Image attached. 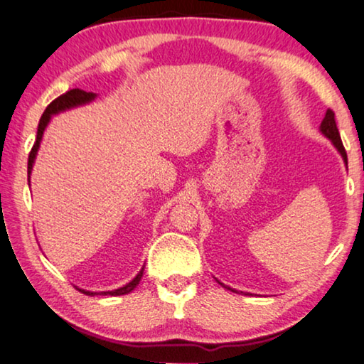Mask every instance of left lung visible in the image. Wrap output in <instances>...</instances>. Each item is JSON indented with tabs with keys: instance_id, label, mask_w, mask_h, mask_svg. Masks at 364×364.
<instances>
[{
	"instance_id": "8db88e82",
	"label": "left lung",
	"mask_w": 364,
	"mask_h": 364,
	"mask_svg": "<svg viewBox=\"0 0 364 364\" xmlns=\"http://www.w3.org/2000/svg\"><path fill=\"white\" fill-rule=\"evenodd\" d=\"M320 131L325 137L330 139V141L333 142V146H335L338 149V152L341 154L343 161H345V164L348 166V157H346V151L345 147H343V142H341V137H340V132H338V127H336V121H335V112L331 111V109H328L325 117H323L321 121V126H320ZM222 285V283H220ZM225 287V285H223ZM228 290H232V288H228ZM233 291V290H232Z\"/></svg>"
}]
</instances>
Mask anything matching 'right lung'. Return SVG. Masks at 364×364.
Returning a JSON list of instances; mask_svg holds the SVG:
<instances>
[{"label":"right lung","mask_w":364,"mask_h":364,"mask_svg":"<svg viewBox=\"0 0 364 364\" xmlns=\"http://www.w3.org/2000/svg\"><path fill=\"white\" fill-rule=\"evenodd\" d=\"M94 99H96V94H94V92H86V91H82V89H71V91L64 92L59 97L54 99V101L46 107V111L43 112L41 119H39L36 142H34V146H33L31 152H29V157H28V182H29V176H31L33 164H34V159H36L39 144H41L44 129H46L49 121H51V116H54V114H58V112L66 111V109H71V107H76V106H82V104H87V102L94 101ZM142 273H144V268L137 273L134 280H131V282L127 283V285H124V287L117 288V290H112V291H101V295L119 296V295H126V293H131L134 288L139 285V282H141ZM81 291L84 293V295H89V296L97 295V293H94V291H86V290H81Z\"/></svg>","instance_id":"right-lung-1"}]
</instances>
